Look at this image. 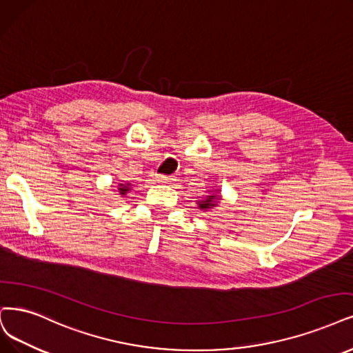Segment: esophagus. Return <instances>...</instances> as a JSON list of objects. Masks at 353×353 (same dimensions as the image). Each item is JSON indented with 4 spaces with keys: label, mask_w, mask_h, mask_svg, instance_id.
<instances>
[{
    "label": "esophagus",
    "mask_w": 353,
    "mask_h": 353,
    "mask_svg": "<svg viewBox=\"0 0 353 353\" xmlns=\"http://www.w3.org/2000/svg\"><path fill=\"white\" fill-rule=\"evenodd\" d=\"M155 180L159 181V183H172V181H174V177L173 176H165V174H159L155 177Z\"/></svg>",
    "instance_id": "esophagus-1"
}]
</instances>
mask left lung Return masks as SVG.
Segmentation results:
<instances>
[{"label": "left lung", "instance_id": "obj_1", "mask_svg": "<svg viewBox=\"0 0 353 353\" xmlns=\"http://www.w3.org/2000/svg\"><path fill=\"white\" fill-rule=\"evenodd\" d=\"M218 201H219L218 192H212L211 194H208V196L203 201H199L198 205H199L201 210H211V208H214L216 205Z\"/></svg>", "mask_w": 353, "mask_h": 353}]
</instances>
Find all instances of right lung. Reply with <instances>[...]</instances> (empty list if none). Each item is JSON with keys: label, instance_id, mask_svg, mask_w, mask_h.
I'll return each instance as SVG.
<instances>
[{"label": "right lung", "instance_id": "right-lung-1", "mask_svg": "<svg viewBox=\"0 0 353 353\" xmlns=\"http://www.w3.org/2000/svg\"><path fill=\"white\" fill-rule=\"evenodd\" d=\"M119 192H121V194H125V193L128 192V186H123V185H121V188H119Z\"/></svg>", "mask_w": 353, "mask_h": 353}]
</instances>
